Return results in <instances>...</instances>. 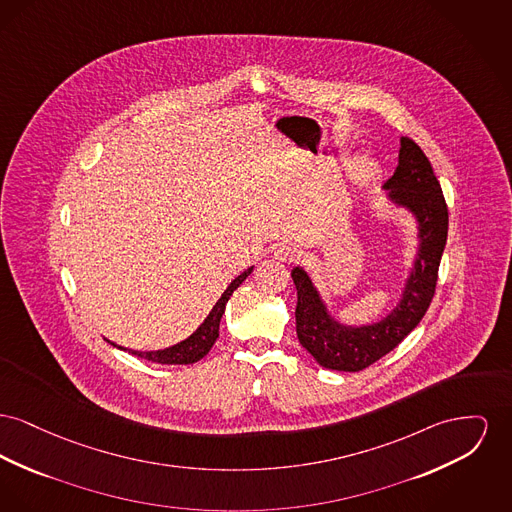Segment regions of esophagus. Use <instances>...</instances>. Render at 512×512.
Here are the masks:
<instances>
[{"label":"esophagus","mask_w":512,"mask_h":512,"mask_svg":"<svg viewBox=\"0 0 512 512\" xmlns=\"http://www.w3.org/2000/svg\"><path fill=\"white\" fill-rule=\"evenodd\" d=\"M274 255H276L280 261H288V263H292V261L300 259L301 249L298 245H294V243H282V245H278V247H276Z\"/></svg>","instance_id":"obj_1"}]
</instances>
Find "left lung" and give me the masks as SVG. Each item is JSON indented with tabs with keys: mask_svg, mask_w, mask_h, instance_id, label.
<instances>
[{
	"mask_svg": "<svg viewBox=\"0 0 512 512\" xmlns=\"http://www.w3.org/2000/svg\"><path fill=\"white\" fill-rule=\"evenodd\" d=\"M389 199L418 220L420 249L400 303L373 325L348 327L334 321L307 272L296 267V332L319 365L336 371H361L394 350L418 327L437 286V272L449 232V209L431 162L410 137H400L398 166L383 185Z\"/></svg>",
	"mask_w": 512,
	"mask_h": 512,
	"instance_id": "obj_1",
	"label": "left lung"
}]
</instances>
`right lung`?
Returning <instances> with one entry per match:
<instances>
[{"label":"right lung","instance_id":"add662e5","mask_svg":"<svg viewBox=\"0 0 512 512\" xmlns=\"http://www.w3.org/2000/svg\"><path fill=\"white\" fill-rule=\"evenodd\" d=\"M253 267L247 271L241 272L236 280H232V284L224 290V294L220 296V300L216 301V305L212 307L209 317L203 321V325L193 332L189 338L181 340L178 344L164 348V350H156V352H133L139 358L154 361V363H166V365H187V363H195V361L205 358L212 348V344L218 338V329H220V319L224 315L226 303L230 300V296L234 294V290L240 286L241 282L251 274ZM116 346V344H114ZM121 348V346H118ZM123 350V348H121Z\"/></svg>","mask_w":512,"mask_h":512}]
</instances>
